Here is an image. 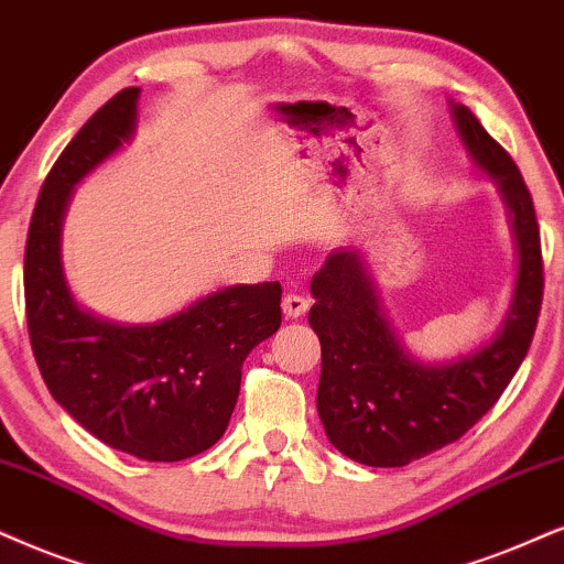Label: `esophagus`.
Masks as SVG:
<instances>
[{"instance_id": "esophagus-1", "label": "esophagus", "mask_w": 564, "mask_h": 564, "mask_svg": "<svg viewBox=\"0 0 564 564\" xmlns=\"http://www.w3.org/2000/svg\"><path fill=\"white\" fill-rule=\"evenodd\" d=\"M306 312H310V302H306L304 296H299V294L283 296V315H286L289 319L304 317Z\"/></svg>"}]
</instances>
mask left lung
I'll return each mask as SVG.
<instances>
[{
  "label": "left lung",
  "mask_w": 564,
  "mask_h": 564,
  "mask_svg": "<svg viewBox=\"0 0 564 564\" xmlns=\"http://www.w3.org/2000/svg\"><path fill=\"white\" fill-rule=\"evenodd\" d=\"M453 119L476 166L500 187L518 247L516 291L489 344L424 365L390 327L365 252L335 249L312 278L310 325L323 348L317 411L327 440L346 458L398 468L460 440L505 393L529 354L544 296L536 210L523 176L471 109Z\"/></svg>",
  "instance_id": "1"
}]
</instances>
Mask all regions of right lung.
<instances>
[{
	"instance_id": "right-lung-1",
	"label": "right lung",
	"mask_w": 564,
	"mask_h": 564,
	"mask_svg": "<svg viewBox=\"0 0 564 564\" xmlns=\"http://www.w3.org/2000/svg\"><path fill=\"white\" fill-rule=\"evenodd\" d=\"M140 88L106 101L48 171L25 241V315L48 393L113 451L174 463L216 445L247 354L281 327V283H239L151 325H122L75 302L62 220L75 184L130 142Z\"/></svg>"
}]
</instances>
